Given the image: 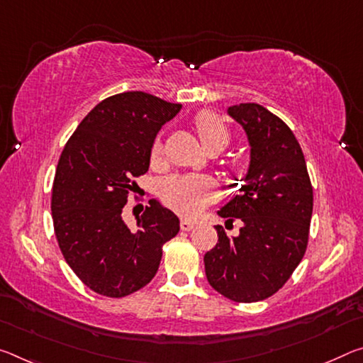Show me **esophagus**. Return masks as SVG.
I'll return each instance as SVG.
<instances>
[{
  "label": "esophagus",
  "instance_id": "obj_1",
  "mask_svg": "<svg viewBox=\"0 0 363 363\" xmlns=\"http://www.w3.org/2000/svg\"><path fill=\"white\" fill-rule=\"evenodd\" d=\"M195 223L192 220H182L181 221V229L182 231H191V229H194Z\"/></svg>",
  "mask_w": 363,
  "mask_h": 363
}]
</instances>
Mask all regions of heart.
Returning <instances> with one entry per match:
<instances>
[{
	"instance_id": "b5f03b06",
	"label": "heart",
	"mask_w": 363,
	"mask_h": 363,
	"mask_svg": "<svg viewBox=\"0 0 363 363\" xmlns=\"http://www.w3.org/2000/svg\"><path fill=\"white\" fill-rule=\"evenodd\" d=\"M195 130L206 152H221L231 142V130L213 111L199 113L194 119ZM163 153L160 139L153 142L152 158L158 160ZM161 199L171 210L182 216H195L215 199V191L208 179L200 176H179L168 179L161 187Z\"/></svg>"
}]
</instances>
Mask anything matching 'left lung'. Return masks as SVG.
<instances>
[{
	"instance_id": "1",
	"label": "left lung",
	"mask_w": 363,
	"mask_h": 363,
	"mask_svg": "<svg viewBox=\"0 0 363 363\" xmlns=\"http://www.w3.org/2000/svg\"><path fill=\"white\" fill-rule=\"evenodd\" d=\"M242 125L250 164L239 192L218 211L242 221L231 238L216 226L218 242L203 257L213 289L234 302H258L286 284L307 250L313 189L296 135L257 103L228 108Z\"/></svg>"
}]
</instances>
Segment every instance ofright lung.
Instances as JSON below:
<instances>
[{
	"label": "right lung",
	"instance_id": "right-lung-1",
	"mask_svg": "<svg viewBox=\"0 0 363 363\" xmlns=\"http://www.w3.org/2000/svg\"><path fill=\"white\" fill-rule=\"evenodd\" d=\"M182 105L145 91L100 101L62 150L51 191L55 234L77 278L96 294L125 297L157 274L163 245L179 233V218L153 202L123 220L135 179L150 166L155 137Z\"/></svg>",
	"mask_w": 363,
	"mask_h": 363
}]
</instances>
